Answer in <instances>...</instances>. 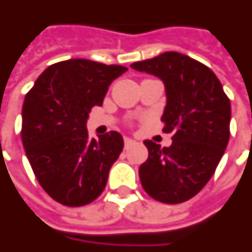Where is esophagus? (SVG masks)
Here are the masks:
<instances>
[{
    "instance_id": "esophagus-1",
    "label": "esophagus",
    "mask_w": 252,
    "mask_h": 252,
    "mask_svg": "<svg viewBox=\"0 0 252 252\" xmlns=\"http://www.w3.org/2000/svg\"><path fill=\"white\" fill-rule=\"evenodd\" d=\"M133 144H135V141L131 138H127V137H125V148L127 149L128 146H131Z\"/></svg>"
}]
</instances>
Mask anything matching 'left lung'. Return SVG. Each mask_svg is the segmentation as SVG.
<instances>
[{
  "label": "left lung",
  "instance_id": "8db88e82",
  "mask_svg": "<svg viewBox=\"0 0 252 252\" xmlns=\"http://www.w3.org/2000/svg\"><path fill=\"white\" fill-rule=\"evenodd\" d=\"M165 86L161 119L173 131L172 145L145 141L149 157L139 166L146 193L157 201L179 204L205 187L223 157L229 139L231 104L223 86L207 65L179 52L133 63Z\"/></svg>",
  "mask_w": 252,
  "mask_h": 252
}]
</instances>
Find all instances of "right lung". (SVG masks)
<instances>
[{
	"instance_id": "right-lung-1",
	"label": "right lung",
	"mask_w": 252,
	"mask_h": 252,
	"mask_svg": "<svg viewBox=\"0 0 252 252\" xmlns=\"http://www.w3.org/2000/svg\"><path fill=\"white\" fill-rule=\"evenodd\" d=\"M126 71L86 59L65 60L49 65L27 94L24 149L40 185L58 203L82 207L103 192L124 138L118 131L90 138L87 121L111 82Z\"/></svg>"
}]
</instances>
